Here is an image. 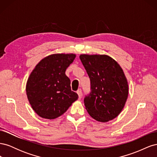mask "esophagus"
Here are the masks:
<instances>
[{
  "label": "esophagus",
  "mask_w": 157,
  "mask_h": 157,
  "mask_svg": "<svg viewBox=\"0 0 157 157\" xmlns=\"http://www.w3.org/2000/svg\"><path fill=\"white\" fill-rule=\"evenodd\" d=\"M77 94H78V98H81V96H82V90H80V89L78 90L77 91Z\"/></svg>",
  "instance_id": "esophagus-1"
}]
</instances>
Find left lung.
Here are the masks:
<instances>
[{"label":"left lung","instance_id":"1","mask_svg":"<svg viewBox=\"0 0 157 157\" xmlns=\"http://www.w3.org/2000/svg\"><path fill=\"white\" fill-rule=\"evenodd\" d=\"M80 59L91 84V92L84 99L88 113L99 122L114 119L124 108L128 96L124 71L107 55L81 54Z\"/></svg>","mask_w":157,"mask_h":157}]
</instances>
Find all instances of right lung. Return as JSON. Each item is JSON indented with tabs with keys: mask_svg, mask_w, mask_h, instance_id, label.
Masks as SVG:
<instances>
[{
	"mask_svg": "<svg viewBox=\"0 0 157 157\" xmlns=\"http://www.w3.org/2000/svg\"><path fill=\"white\" fill-rule=\"evenodd\" d=\"M76 58L75 54H54L45 57L33 70L26 84L28 100L38 115L55 119L67 111L78 99L71 91L65 71Z\"/></svg>",
	"mask_w": 157,
	"mask_h": 157,
	"instance_id": "1",
	"label": "right lung"
}]
</instances>
